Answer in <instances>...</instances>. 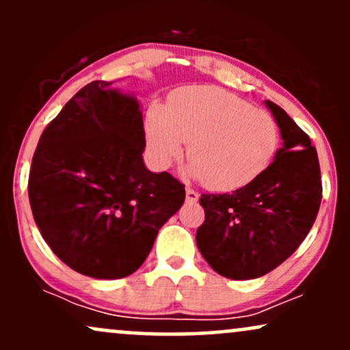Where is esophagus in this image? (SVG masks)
<instances>
[{
    "mask_svg": "<svg viewBox=\"0 0 350 350\" xmlns=\"http://www.w3.org/2000/svg\"><path fill=\"white\" fill-rule=\"evenodd\" d=\"M186 200H187V202H198V200H199V192L194 191V189L187 187L186 189Z\"/></svg>",
    "mask_w": 350,
    "mask_h": 350,
    "instance_id": "esophagus-1",
    "label": "esophagus"
}]
</instances>
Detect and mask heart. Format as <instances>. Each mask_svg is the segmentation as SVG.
Wrapping results in <instances>:
<instances>
[{"label": "heart", "instance_id": "b5f03b06", "mask_svg": "<svg viewBox=\"0 0 350 350\" xmlns=\"http://www.w3.org/2000/svg\"><path fill=\"white\" fill-rule=\"evenodd\" d=\"M280 139L278 123L268 111L217 87L180 88L166 110L154 108L146 120L152 166L170 167L187 143L191 172L219 192L258 179L275 161Z\"/></svg>", "mask_w": 350, "mask_h": 350}]
</instances>
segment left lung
Returning a JSON list of instances; mask_svg holds the SVG:
<instances>
[{"mask_svg": "<svg viewBox=\"0 0 350 350\" xmlns=\"http://www.w3.org/2000/svg\"><path fill=\"white\" fill-rule=\"evenodd\" d=\"M283 148L271 166L232 194H202L199 252L219 275L252 280L275 270L306 239L323 198L319 159L311 139L283 108L267 100Z\"/></svg>", "mask_w": 350, "mask_h": 350, "instance_id": "left-lung-1", "label": "left lung"}]
</instances>
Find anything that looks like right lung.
Wrapping results in <instances>:
<instances>
[{"mask_svg": "<svg viewBox=\"0 0 350 350\" xmlns=\"http://www.w3.org/2000/svg\"><path fill=\"white\" fill-rule=\"evenodd\" d=\"M94 80L42 131L31 164V211L51 250L92 278L131 275L179 211L186 189L144 167L143 116L133 97Z\"/></svg>", "mask_w": 350, "mask_h": 350, "instance_id": "1", "label": "right lung"}]
</instances>
